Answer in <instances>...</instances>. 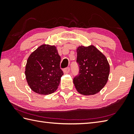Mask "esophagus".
<instances>
[{
  "mask_svg": "<svg viewBox=\"0 0 134 134\" xmlns=\"http://www.w3.org/2000/svg\"><path fill=\"white\" fill-rule=\"evenodd\" d=\"M70 67L65 68V69H64L63 70V72H64L65 74H67V73H69V72H70Z\"/></svg>",
  "mask_w": 134,
  "mask_h": 134,
  "instance_id": "obj_1",
  "label": "esophagus"
}]
</instances>
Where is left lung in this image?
I'll return each mask as SVG.
<instances>
[{
	"mask_svg": "<svg viewBox=\"0 0 134 134\" xmlns=\"http://www.w3.org/2000/svg\"><path fill=\"white\" fill-rule=\"evenodd\" d=\"M76 52L79 70L73 79L75 87L82 94H95L108 81L110 67L107 59L93 45L79 47Z\"/></svg>",
	"mask_w": 134,
	"mask_h": 134,
	"instance_id": "1",
	"label": "left lung"
}]
</instances>
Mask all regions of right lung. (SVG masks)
I'll list each match as a JSON object with an SVG mask.
<instances>
[{
  "mask_svg": "<svg viewBox=\"0 0 134 134\" xmlns=\"http://www.w3.org/2000/svg\"><path fill=\"white\" fill-rule=\"evenodd\" d=\"M61 58L54 45H42L31 53L25 67V76L30 89L40 94L55 92L63 72Z\"/></svg>",
  "mask_w": 134,
  "mask_h": 134,
  "instance_id": "right-lung-1",
  "label": "right lung"
}]
</instances>
